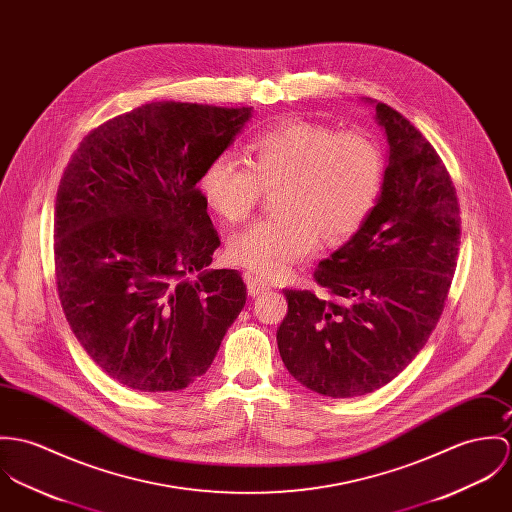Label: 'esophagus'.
<instances>
[{
  "label": "esophagus",
  "instance_id": "1",
  "mask_svg": "<svg viewBox=\"0 0 512 512\" xmlns=\"http://www.w3.org/2000/svg\"><path fill=\"white\" fill-rule=\"evenodd\" d=\"M245 281H247V292H249L251 296L263 294V292H267V290L273 286L267 279L257 277V275H251V273H245Z\"/></svg>",
  "mask_w": 512,
  "mask_h": 512
}]
</instances>
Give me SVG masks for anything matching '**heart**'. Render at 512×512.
I'll list each match as a JSON object with an SVG mask.
<instances>
[{
	"label": "heart",
	"instance_id": "b5f03b06",
	"mask_svg": "<svg viewBox=\"0 0 512 512\" xmlns=\"http://www.w3.org/2000/svg\"><path fill=\"white\" fill-rule=\"evenodd\" d=\"M385 157L363 131L286 121L247 143V161L214 155L200 174L206 202L229 224L245 222L263 190L281 186V214L259 220L229 241V257L255 273L281 275L322 243L353 237L381 200Z\"/></svg>",
	"mask_w": 512,
	"mask_h": 512
}]
</instances>
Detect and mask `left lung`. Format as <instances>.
Returning <instances> with one entry per match:
<instances>
[{"instance_id":"obj_1","label":"left lung","mask_w":512,"mask_h":512,"mask_svg":"<svg viewBox=\"0 0 512 512\" xmlns=\"http://www.w3.org/2000/svg\"><path fill=\"white\" fill-rule=\"evenodd\" d=\"M375 119L389 143L381 200L314 271L343 302L284 290V367L324 397H361L391 383L436 328L457 265L461 220L450 172L397 110L377 102Z\"/></svg>"}]
</instances>
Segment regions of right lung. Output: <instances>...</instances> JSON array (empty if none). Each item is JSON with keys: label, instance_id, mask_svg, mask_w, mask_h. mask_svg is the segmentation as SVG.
Masks as SVG:
<instances>
[{"label": "right lung", "instance_id": "add662e5", "mask_svg": "<svg viewBox=\"0 0 512 512\" xmlns=\"http://www.w3.org/2000/svg\"><path fill=\"white\" fill-rule=\"evenodd\" d=\"M251 112L145 104L90 131L60 178L58 298L92 361L129 389L194 383L245 306L237 271L206 269L220 237L196 182Z\"/></svg>", "mask_w": 512, "mask_h": 512}]
</instances>
